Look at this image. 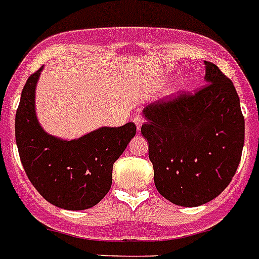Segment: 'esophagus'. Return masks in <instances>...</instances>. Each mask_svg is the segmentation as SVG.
I'll return each mask as SVG.
<instances>
[{
	"label": "esophagus",
	"instance_id": "1",
	"mask_svg": "<svg viewBox=\"0 0 259 259\" xmlns=\"http://www.w3.org/2000/svg\"><path fill=\"white\" fill-rule=\"evenodd\" d=\"M133 121H134V123H136V125H137V129L141 130V127H142L143 121H145V120H143V117L136 116V117H134V120H133Z\"/></svg>",
	"mask_w": 259,
	"mask_h": 259
}]
</instances>
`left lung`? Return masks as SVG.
Wrapping results in <instances>:
<instances>
[{
    "label": "left lung",
    "instance_id": "1",
    "mask_svg": "<svg viewBox=\"0 0 259 259\" xmlns=\"http://www.w3.org/2000/svg\"><path fill=\"white\" fill-rule=\"evenodd\" d=\"M202 89L180 92L143 109L157 192L172 203L195 207L217 198L241 160L245 121L232 80L204 61Z\"/></svg>",
    "mask_w": 259,
    "mask_h": 259
}]
</instances>
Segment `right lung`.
Returning <instances> with one entry per match:
<instances>
[{
  "label": "right lung",
  "instance_id": "1",
  "mask_svg": "<svg viewBox=\"0 0 259 259\" xmlns=\"http://www.w3.org/2000/svg\"><path fill=\"white\" fill-rule=\"evenodd\" d=\"M41 70L27 79L15 114L19 157L31 184L49 203L86 210L109 192L113 164L136 136V123L100 127L73 141L49 136L35 113V89Z\"/></svg>",
  "mask_w": 259,
  "mask_h": 259
}]
</instances>
